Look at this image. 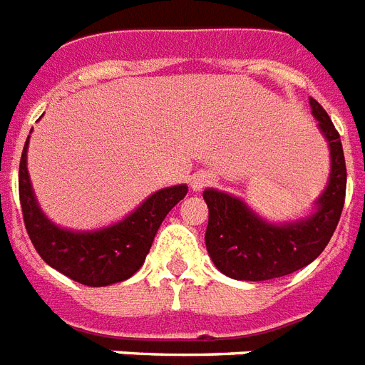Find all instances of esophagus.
I'll return each mask as SVG.
<instances>
[{"mask_svg":"<svg viewBox=\"0 0 365 365\" xmlns=\"http://www.w3.org/2000/svg\"><path fill=\"white\" fill-rule=\"evenodd\" d=\"M189 183H191V189H193V191H202V189L208 187L210 183H214V176H212L210 172L199 170L191 176V182Z\"/></svg>","mask_w":365,"mask_h":365,"instance_id":"obj_1","label":"esophagus"}]
</instances>
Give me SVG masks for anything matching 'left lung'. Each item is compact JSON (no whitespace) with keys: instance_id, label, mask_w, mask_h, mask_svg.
Listing matches in <instances>:
<instances>
[{"instance_id":"8db88e82","label":"left lung","mask_w":365,"mask_h":365,"mask_svg":"<svg viewBox=\"0 0 365 365\" xmlns=\"http://www.w3.org/2000/svg\"><path fill=\"white\" fill-rule=\"evenodd\" d=\"M309 104L331 160L326 189L309 216L272 223L235 195L214 187L202 191L208 205L206 250L225 277L259 282L299 271L322 254L339 223L346 189L343 145L326 110L314 98H309Z\"/></svg>"}]
</instances>
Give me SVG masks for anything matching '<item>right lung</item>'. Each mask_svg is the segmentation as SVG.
Masks as SVG:
<instances>
[{"label": "right lung", "instance_id": "1", "mask_svg": "<svg viewBox=\"0 0 365 365\" xmlns=\"http://www.w3.org/2000/svg\"><path fill=\"white\" fill-rule=\"evenodd\" d=\"M28 143L30 136L20 157L19 193L26 231L37 254L53 269L93 288L130 278L143 265L166 214L187 195V185L155 191L128 216L106 227L91 231L60 227L48 220L34 193L28 174Z\"/></svg>", "mask_w": 365, "mask_h": 365}]
</instances>
